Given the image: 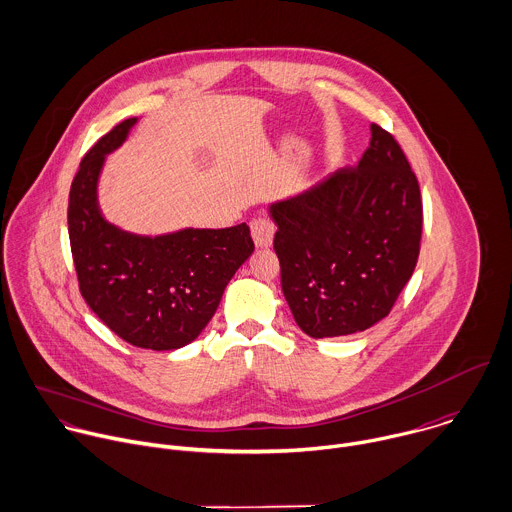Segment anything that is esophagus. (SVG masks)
<instances>
[{"mask_svg":"<svg viewBox=\"0 0 512 512\" xmlns=\"http://www.w3.org/2000/svg\"><path fill=\"white\" fill-rule=\"evenodd\" d=\"M250 230H252V238L256 242V246L260 248H268L274 240V222L266 216H256L250 222Z\"/></svg>","mask_w":512,"mask_h":512,"instance_id":"obj_1","label":"esophagus"}]
</instances>
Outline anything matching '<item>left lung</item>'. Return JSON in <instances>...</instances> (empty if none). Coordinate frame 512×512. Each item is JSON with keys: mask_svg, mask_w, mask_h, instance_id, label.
<instances>
[{"mask_svg": "<svg viewBox=\"0 0 512 512\" xmlns=\"http://www.w3.org/2000/svg\"><path fill=\"white\" fill-rule=\"evenodd\" d=\"M282 292L312 338L363 332L383 320L421 248L423 202L391 133L371 125L357 167L272 206Z\"/></svg>", "mask_w": 512, "mask_h": 512, "instance_id": "obj_1", "label": "left lung"}]
</instances>
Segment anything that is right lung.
<instances>
[{"instance_id": "add662e5", "label": "right lung", "mask_w": 512, "mask_h": 512, "mask_svg": "<svg viewBox=\"0 0 512 512\" xmlns=\"http://www.w3.org/2000/svg\"><path fill=\"white\" fill-rule=\"evenodd\" d=\"M135 123L113 127L79 165L67 208L71 254L81 296L111 332L137 347L178 349L206 328L254 242L246 222L155 238L109 224L97 206V178Z\"/></svg>"}]
</instances>
